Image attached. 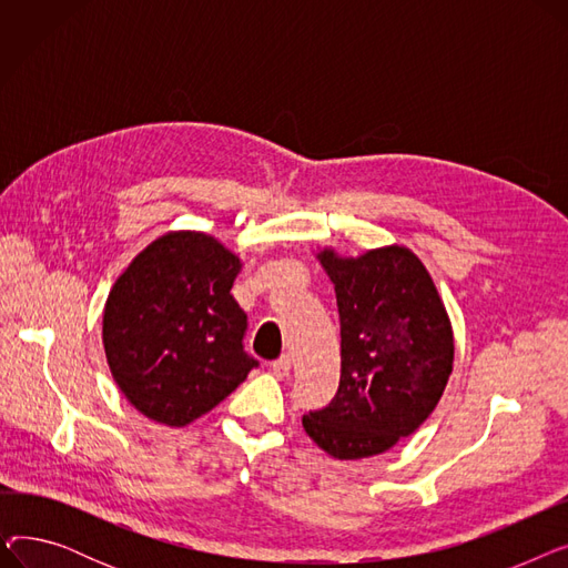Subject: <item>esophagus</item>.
<instances>
[{
    "mask_svg": "<svg viewBox=\"0 0 568 568\" xmlns=\"http://www.w3.org/2000/svg\"><path fill=\"white\" fill-rule=\"evenodd\" d=\"M290 371H292V359H290V354H283L281 359H276V362L272 364V373H274L278 379L287 377V375H290Z\"/></svg>",
    "mask_w": 568,
    "mask_h": 568,
    "instance_id": "34e87169",
    "label": "esophagus"
}]
</instances>
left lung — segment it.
<instances>
[{"label": "left lung", "mask_w": 568, "mask_h": 568, "mask_svg": "<svg viewBox=\"0 0 568 568\" xmlns=\"http://www.w3.org/2000/svg\"><path fill=\"white\" fill-rule=\"evenodd\" d=\"M317 262L341 317L338 394L304 414V430L336 460L389 452L437 407L454 371V326L424 262L392 244L362 255L324 246Z\"/></svg>", "instance_id": "left-lung-1"}]
</instances>
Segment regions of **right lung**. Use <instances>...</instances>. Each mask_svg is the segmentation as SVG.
Listing matches in <instances>:
<instances>
[{
	"instance_id": "1",
	"label": "right lung",
	"mask_w": 568,
	"mask_h": 568,
	"mask_svg": "<svg viewBox=\"0 0 568 568\" xmlns=\"http://www.w3.org/2000/svg\"><path fill=\"white\" fill-rule=\"evenodd\" d=\"M242 266L216 236L172 230L114 281L103 308L105 359L146 419L184 428L257 366L242 347L246 313L230 294Z\"/></svg>"
}]
</instances>
